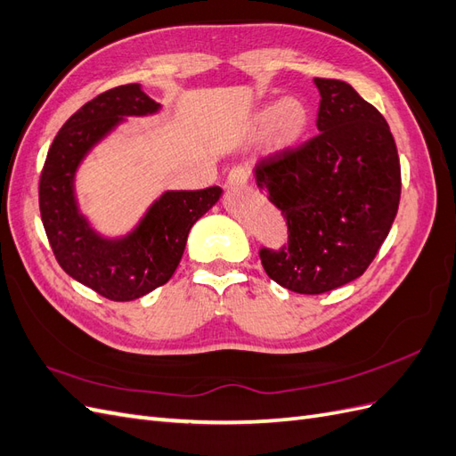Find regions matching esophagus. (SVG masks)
Listing matches in <instances>:
<instances>
[{"mask_svg": "<svg viewBox=\"0 0 456 456\" xmlns=\"http://www.w3.org/2000/svg\"><path fill=\"white\" fill-rule=\"evenodd\" d=\"M246 183H248V174H246L244 167L242 166L232 167V170L229 172V177H227V187L239 189V187H244Z\"/></svg>", "mask_w": 456, "mask_h": 456, "instance_id": "1", "label": "esophagus"}]
</instances>
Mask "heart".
Instances as JSON below:
<instances>
[{
    "label": "heart",
    "mask_w": 456,
    "mask_h": 456,
    "mask_svg": "<svg viewBox=\"0 0 456 456\" xmlns=\"http://www.w3.org/2000/svg\"><path fill=\"white\" fill-rule=\"evenodd\" d=\"M257 127H265L275 149H292L304 139L311 124V110L300 97H284L257 112Z\"/></svg>",
    "instance_id": "1"
}]
</instances>
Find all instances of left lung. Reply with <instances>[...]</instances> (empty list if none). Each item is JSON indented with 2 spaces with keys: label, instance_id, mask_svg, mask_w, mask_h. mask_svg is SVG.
<instances>
[{
  "label": "left lung",
  "instance_id": "left-lung-1",
  "mask_svg": "<svg viewBox=\"0 0 456 456\" xmlns=\"http://www.w3.org/2000/svg\"><path fill=\"white\" fill-rule=\"evenodd\" d=\"M319 135L256 166V183L289 225V248H262L269 279L322 294L367 271L401 197L397 147L384 116L342 80L315 77Z\"/></svg>",
  "mask_w": 456,
  "mask_h": 456
}]
</instances>
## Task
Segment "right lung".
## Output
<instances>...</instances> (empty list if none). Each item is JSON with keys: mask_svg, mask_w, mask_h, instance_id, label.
Segmentation results:
<instances>
[{"mask_svg": "<svg viewBox=\"0 0 456 456\" xmlns=\"http://www.w3.org/2000/svg\"><path fill=\"white\" fill-rule=\"evenodd\" d=\"M160 109L139 84L109 89L70 116L44 164L40 212L57 262L67 275L112 302L137 300L170 281L191 227L224 192L219 187L166 191L120 237H105L91 227L76 199L77 167L127 116H151Z\"/></svg>", "mask_w": 456, "mask_h": 456, "instance_id": "add662e5", "label": "right lung"}]
</instances>
